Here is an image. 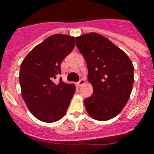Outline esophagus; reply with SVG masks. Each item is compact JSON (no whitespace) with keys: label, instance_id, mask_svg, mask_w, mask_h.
<instances>
[{"label":"esophagus","instance_id":"obj_1","mask_svg":"<svg viewBox=\"0 0 154 154\" xmlns=\"http://www.w3.org/2000/svg\"><path fill=\"white\" fill-rule=\"evenodd\" d=\"M85 83V79H81L79 81V82H78V85H84Z\"/></svg>","mask_w":154,"mask_h":154}]
</instances>
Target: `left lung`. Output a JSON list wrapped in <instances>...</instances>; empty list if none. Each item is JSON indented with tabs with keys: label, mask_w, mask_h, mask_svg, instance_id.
Masks as SVG:
<instances>
[{
	"label": "left lung",
	"mask_w": 154,
	"mask_h": 154,
	"mask_svg": "<svg viewBox=\"0 0 154 154\" xmlns=\"http://www.w3.org/2000/svg\"><path fill=\"white\" fill-rule=\"evenodd\" d=\"M76 45L88 67L94 93L85 99L90 117L108 121L126 105L134 82V65L126 53L104 36L89 32L76 37Z\"/></svg>",
	"instance_id": "1"
}]
</instances>
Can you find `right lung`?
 Segmentation results:
<instances>
[{"label": "right lung", "mask_w": 154, "mask_h": 154, "mask_svg": "<svg viewBox=\"0 0 154 154\" xmlns=\"http://www.w3.org/2000/svg\"><path fill=\"white\" fill-rule=\"evenodd\" d=\"M75 46V38L54 34L37 45L20 65L19 81L21 95L31 113L40 121L55 122L65 116L76 87L61 78L57 84L53 78L60 73V63Z\"/></svg>", "instance_id": "1"}]
</instances>
